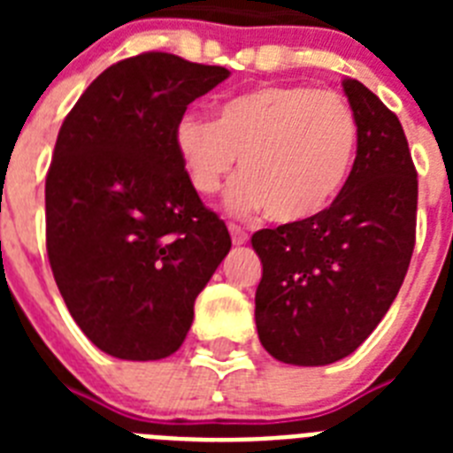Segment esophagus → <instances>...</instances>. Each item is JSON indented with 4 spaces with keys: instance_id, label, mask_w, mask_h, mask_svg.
<instances>
[{
    "instance_id": "esophagus-1",
    "label": "esophagus",
    "mask_w": 453,
    "mask_h": 453,
    "mask_svg": "<svg viewBox=\"0 0 453 453\" xmlns=\"http://www.w3.org/2000/svg\"><path fill=\"white\" fill-rule=\"evenodd\" d=\"M229 234H231V240H234V245H245L247 240H250L247 231L240 229L238 224H229Z\"/></svg>"
}]
</instances>
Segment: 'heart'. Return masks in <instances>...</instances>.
<instances>
[{"label":"heart","mask_w":453,"mask_h":453,"mask_svg":"<svg viewBox=\"0 0 453 453\" xmlns=\"http://www.w3.org/2000/svg\"><path fill=\"white\" fill-rule=\"evenodd\" d=\"M358 142L354 108L334 90L261 86L218 108L213 122L186 115L174 150L199 195H215L238 167L226 208L247 215L265 208L274 222L319 213L345 186Z\"/></svg>","instance_id":"b5f03b06"}]
</instances>
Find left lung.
Masks as SVG:
<instances>
[{
  "label": "left lung",
  "mask_w": 453,
  "mask_h": 453,
  "mask_svg": "<svg viewBox=\"0 0 453 453\" xmlns=\"http://www.w3.org/2000/svg\"><path fill=\"white\" fill-rule=\"evenodd\" d=\"M358 122L356 161L329 208L261 229L256 329L276 361L329 365L376 329L415 247L418 172L402 122L370 88L342 79Z\"/></svg>",
  "instance_id": "left-lung-1"
}]
</instances>
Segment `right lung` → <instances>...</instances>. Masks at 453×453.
<instances>
[{"mask_svg": "<svg viewBox=\"0 0 453 453\" xmlns=\"http://www.w3.org/2000/svg\"><path fill=\"white\" fill-rule=\"evenodd\" d=\"M231 72L145 51L104 70L74 104L45 181L47 256L92 345L158 361L183 345L195 299L231 235L174 150L188 104Z\"/></svg>", "mask_w": 453, "mask_h": 453, "instance_id": "1", "label": "right lung"}]
</instances>
